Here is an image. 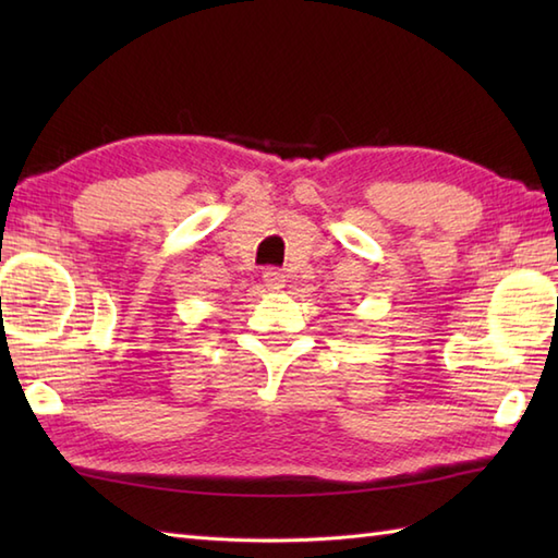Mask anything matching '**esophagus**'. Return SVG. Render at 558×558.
<instances>
[{
    "mask_svg": "<svg viewBox=\"0 0 558 558\" xmlns=\"http://www.w3.org/2000/svg\"><path fill=\"white\" fill-rule=\"evenodd\" d=\"M286 272L282 270H278V268H266L264 270V286L268 288V290H272V292H278V290H282L286 288Z\"/></svg>",
    "mask_w": 558,
    "mask_h": 558,
    "instance_id": "34e87169",
    "label": "esophagus"
}]
</instances>
